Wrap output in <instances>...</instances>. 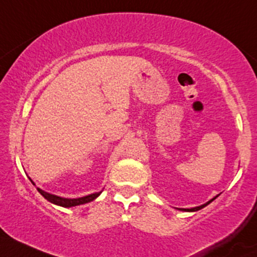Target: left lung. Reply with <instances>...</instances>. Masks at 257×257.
Masks as SVG:
<instances>
[{"label":"left lung","mask_w":257,"mask_h":257,"mask_svg":"<svg viewBox=\"0 0 257 257\" xmlns=\"http://www.w3.org/2000/svg\"><path fill=\"white\" fill-rule=\"evenodd\" d=\"M217 197V196H216ZM216 197H213V199L212 200H210V201H208V202H206V204H205V205H201V206H197V207H193V208H180V210H183V211H197V210H201V208H204L205 206H207V205L208 204H210V202H212L213 201V200H215L216 199Z\"/></svg>","instance_id":"left-lung-1"}]
</instances>
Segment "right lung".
<instances>
[{
	"label": "right lung",
	"instance_id": "add662e5",
	"mask_svg": "<svg viewBox=\"0 0 257 257\" xmlns=\"http://www.w3.org/2000/svg\"><path fill=\"white\" fill-rule=\"evenodd\" d=\"M38 190H39V193H40L41 195L45 197V199L49 200L50 202H52V204H55V205H58V206H63V207H72V206H78V205L86 204V202H90V201H92V200L96 199V197L101 194V191H100V193L90 194V195L78 197V199H66V197L52 195V194L46 193V191L41 190V189H39V188H38Z\"/></svg>",
	"mask_w": 257,
	"mask_h": 257
}]
</instances>
